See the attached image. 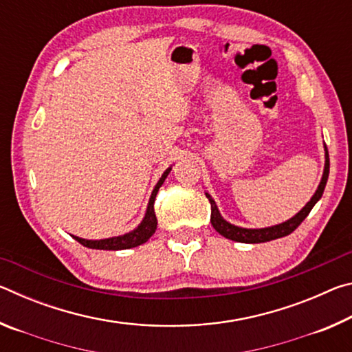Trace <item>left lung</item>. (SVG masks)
<instances>
[{"instance_id": "1", "label": "left lung", "mask_w": 352, "mask_h": 352, "mask_svg": "<svg viewBox=\"0 0 352 352\" xmlns=\"http://www.w3.org/2000/svg\"><path fill=\"white\" fill-rule=\"evenodd\" d=\"M327 177H329V153H327L326 148V164H324V174L323 178H321V183L317 189V192L314 194V197L311 201L302 208V210L296 214L295 217H292L290 220L284 223H279L275 226H270V228H261V230H248V228H241V226H234L226 222V220L222 219L220 212L216 206V201L211 199L210 194H206L208 200L211 204V223L214 226V230L217 231L219 234H222L226 239L236 241V242H243V243H261V242H269L273 239H279V237H284L290 234L292 231H295L300 223L305 220L309 212L314 208V205L321 199L323 195V190L326 188L327 183Z\"/></svg>"}]
</instances>
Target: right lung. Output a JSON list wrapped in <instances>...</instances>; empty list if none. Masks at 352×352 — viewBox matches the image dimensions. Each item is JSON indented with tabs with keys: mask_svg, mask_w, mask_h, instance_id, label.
<instances>
[{
	"mask_svg": "<svg viewBox=\"0 0 352 352\" xmlns=\"http://www.w3.org/2000/svg\"><path fill=\"white\" fill-rule=\"evenodd\" d=\"M169 172H170V168L164 172L162 178H160V182L157 183V186H155L153 192H152V197H151V200H148L146 217H144V220H142L138 228L133 230L132 233H127V234L118 236V237H110V239H100V241H87V239H80V237H77V236H73L74 239L79 243H82L83 247L96 248V250H126V248L138 247V245H141V243L147 242L148 237H151L155 233V230H157V216H155V210H153L155 197H157L158 189L164 183L166 177H168Z\"/></svg>",
	"mask_w": 352,
	"mask_h": 352,
	"instance_id": "1",
	"label": "right lung"
}]
</instances>
